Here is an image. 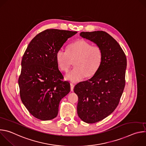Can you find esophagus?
Wrapping results in <instances>:
<instances>
[{"mask_svg":"<svg viewBox=\"0 0 146 146\" xmlns=\"http://www.w3.org/2000/svg\"><path fill=\"white\" fill-rule=\"evenodd\" d=\"M74 87V85L73 84V83H70V90L72 91H73Z\"/></svg>","mask_w":146,"mask_h":146,"instance_id":"34e87169","label":"esophagus"}]
</instances>
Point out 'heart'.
<instances>
[{"instance_id":"b5f03b06","label":"heart","mask_w":146,"mask_h":146,"mask_svg":"<svg viewBox=\"0 0 146 146\" xmlns=\"http://www.w3.org/2000/svg\"><path fill=\"white\" fill-rule=\"evenodd\" d=\"M56 58L59 68L64 72L68 70L72 60L75 59L74 67L68 72L66 78L72 82H77L96 72L101 64L102 53L99 47L80 40L70 44L68 51L63 48L58 50Z\"/></svg>"}]
</instances>
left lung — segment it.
<instances>
[{
    "label": "left lung",
    "mask_w": 146,
    "mask_h": 146,
    "mask_svg": "<svg viewBox=\"0 0 146 146\" xmlns=\"http://www.w3.org/2000/svg\"><path fill=\"white\" fill-rule=\"evenodd\" d=\"M80 35L95 43L102 53L94 76L74 88L78 98V117L93 123L109 116L117 107L125 84L127 58L117 41L106 32H82Z\"/></svg>",
    "instance_id": "1"
}]
</instances>
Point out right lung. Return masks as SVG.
Instances as JSON below:
<instances>
[{
	"mask_svg": "<svg viewBox=\"0 0 146 146\" xmlns=\"http://www.w3.org/2000/svg\"><path fill=\"white\" fill-rule=\"evenodd\" d=\"M77 33L47 29L37 35L28 46L21 61L18 85L22 102L36 118L47 121L55 118L60 100L70 91V83L62 81L56 54Z\"/></svg>",
	"mask_w": 146,
	"mask_h": 146,
	"instance_id": "right-lung-1",
	"label": "right lung"
}]
</instances>
